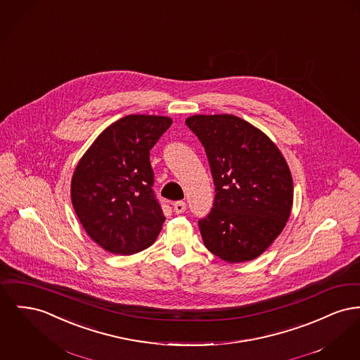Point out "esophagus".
<instances>
[{"mask_svg": "<svg viewBox=\"0 0 360 360\" xmlns=\"http://www.w3.org/2000/svg\"><path fill=\"white\" fill-rule=\"evenodd\" d=\"M185 211H186V204H185L184 201H176V202L174 204V212H175L176 214L184 213Z\"/></svg>", "mask_w": 360, "mask_h": 360, "instance_id": "1", "label": "esophagus"}]
</instances>
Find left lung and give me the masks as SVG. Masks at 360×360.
Instances as JSON below:
<instances>
[{"label":"left lung","mask_w":360,"mask_h":360,"mask_svg":"<svg viewBox=\"0 0 360 360\" xmlns=\"http://www.w3.org/2000/svg\"><path fill=\"white\" fill-rule=\"evenodd\" d=\"M186 125L205 148L216 186L211 213L198 221L204 245L230 264L252 261L290 219V167L275 143L239 117L197 114Z\"/></svg>","instance_id":"1"}]
</instances>
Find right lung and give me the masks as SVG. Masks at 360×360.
I'll list each match as a JSON object with an SVG mask.
<instances>
[{
  "instance_id": "add662e5",
  "label": "right lung",
  "mask_w": 360,
  "mask_h": 360,
  "mask_svg": "<svg viewBox=\"0 0 360 360\" xmlns=\"http://www.w3.org/2000/svg\"><path fill=\"white\" fill-rule=\"evenodd\" d=\"M163 115L130 114L85 150L70 182L75 212L88 236L112 254L149 248L166 220L152 185L149 150L171 127Z\"/></svg>"
}]
</instances>
